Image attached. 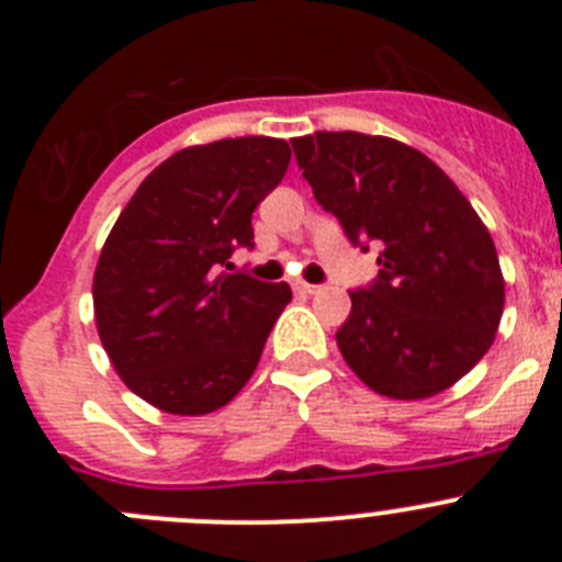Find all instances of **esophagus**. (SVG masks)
<instances>
[{"mask_svg": "<svg viewBox=\"0 0 562 562\" xmlns=\"http://www.w3.org/2000/svg\"><path fill=\"white\" fill-rule=\"evenodd\" d=\"M295 290L297 292H306V295H315V292H321V286H317V284H306V281H297Z\"/></svg>", "mask_w": 562, "mask_h": 562, "instance_id": "esophagus-1", "label": "esophagus"}]
</instances>
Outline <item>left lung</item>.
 <instances>
[{"label":"left lung","mask_w":562,"mask_h":562,"mask_svg":"<svg viewBox=\"0 0 562 562\" xmlns=\"http://www.w3.org/2000/svg\"><path fill=\"white\" fill-rule=\"evenodd\" d=\"M297 168L346 236L382 247L349 292L337 349L371 391L428 400L490 351L504 312L495 241L448 173L416 148L360 132L292 137Z\"/></svg>","instance_id":"left-lung-1"}]
</instances>
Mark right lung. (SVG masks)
<instances>
[{"label": "right lung", "instance_id": "1", "mask_svg": "<svg viewBox=\"0 0 562 562\" xmlns=\"http://www.w3.org/2000/svg\"><path fill=\"white\" fill-rule=\"evenodd\" d=\"M290 146L227 137L154 168L106 236L92 304L128 391L173 416L220 411L256 371L290 284L231 270L252 247V211L284 180Z\"/></svg>", "mask_w": 562, "mask_h": 562}]
</instances>
